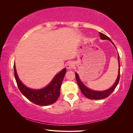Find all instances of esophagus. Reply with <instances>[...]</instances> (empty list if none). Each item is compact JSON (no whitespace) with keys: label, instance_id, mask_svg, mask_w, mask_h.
Returning <instances> with one entry per match:
<instances>
[{"label":"esophagus","instance_id":"esophagus-1","mask_svg":"<svg viewBox=\"0 0 133 133\" xmlns=\"http://www.w3.org/2000/svg\"><path fill=\"white\" fill-rule=\"evenodd\" d=\"M75 64L74 63V62H69V63H67V64H66V67L68 69H72L75 67Z\"/></svg>","mask_w":133,"mask_h":133}]
</instances>
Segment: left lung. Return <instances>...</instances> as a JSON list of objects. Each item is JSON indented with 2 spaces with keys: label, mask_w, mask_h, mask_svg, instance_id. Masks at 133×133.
Listing matches in <instances>:
<instances>
[{
  "label": "left lung",
  "mask_w": 133,
  "mask_h": 133,
  "mask_svg": "<svg viewBox=\"0 0 133 133\" xmlns=\"http://www.w3.org/2000/svg\"><path fill=\"white\" fill-rule=\"evenodd\" d=\"M99 34H100V39L102 40H109L110 42H111L114 46L115 45L112 43V42L110 39L109 37H107L106 35H105L103 33L99 32ZM116 47V46H115ZM118 76L117 77V79L116 80L115 83H114L113 85L109 88V89L105 90L103 91H96V90H93L90 89L88 87L85 86V85L83 84L82 82V81L80 79L79 76H78L77 73H75L76 75V80H77V84L79 87L81 91L83 93V94L87 98L89 99H91V100H99V99H102L107 97L108 96H109L110 94H111L112 91L114 90V89H116V87L118 83L119 82V80H120V56L118 53Z\"/></svg>",
  "instance_id": "obj_1"
}]
</instances>
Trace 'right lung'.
Masks as SVG:
<instances>
[{
	"label": "right lung",
	"instance_id": "right-lung-1",
	"mask_svg": "<svg viewBox=\"0 0 133 133\" xmlns=\"http://www.w3.org/2000/svg\"><path fill=\"white\" fill-rule=\"evenodd\" d=\"M14 73L18 88L22 94L35 104L45 106L55 103L59 97L60 87L66 73V69L64 68L58 73L48 85L40 89H33L26 87L18 77L15 64Z\"/></svg>",
	"mask_w": 133,
	"mask_h": 133
}]
</instances>
